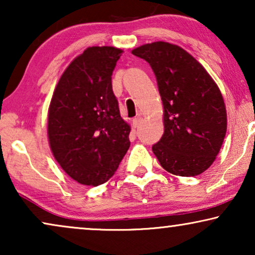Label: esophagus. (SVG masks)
<instances>
[{"label":"esophagus","mask_w":255,"mask_h":255,"mask_svg":"<svg viewBox=\"0 0 255 255\" xmlns=\"http://www.w3.org/2000/svg\"><path fill=\"white\" fill-rule=\"evenodd\" d=\"M140 123H141V117H135V118H133V120H132V125H133L134 128H139Z\"/></svg>","instance_id":"esophagus-1"}]
</instances>
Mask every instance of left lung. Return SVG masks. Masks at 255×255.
I'll list each match as a JSON object with an SVG mask.
<instances>
[{
  "label": "left lung",
  "instance_id": "obj_1",
  "mask_svg": "<svg viewBox=\"0 0 255 255\" xmlns=\"http://www.w3.org/2000/svg\"><path fill=\"white\" fill-rule=\"evenodd\" d=\"M132 54L151 65L162 101L165 131L153 153L170 174L200 175L214 163L226 134L228 116L217 83L177 45L154 41Z\"/></svg>",
  "mask_w": 255,
  "mask_h": 255
}]
</instances>
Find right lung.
<instances>
[{
    "label": "right lung",
    "instance_id": "obj_1",
    "mask_svg": "<svg viewBox=\"0 0 255 255\" xmlns=\"http://www.w3.org/2000/svg\"><path fill=\"white\" fill-rule=\"evenodd\" d=\"M122 53L113 46L86 48L62 73L48 107L52 154L85 186L107 182L130 147L131 127L121 116L111 86Z\"/></svg>",
    "mask_w": 255,
    "mask_h": 255
}]
</instances>
